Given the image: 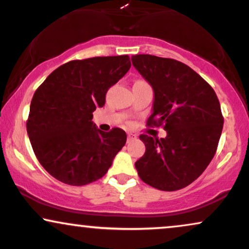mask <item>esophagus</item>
<instances>
[{
    "label": "esophagus",
    "instance_id": "34e87169",
    "mask_svg": "<svg viewBox=\"0 0 249 249\" xmlns=\"http://www.w3.org/2000/svg\"><path fill=\"white\" fill-rule=\"evenodd\" d=\"M137 139V135L133 134V133H128L127 134V142H131V141H133Z\"/></svg>",
    "mask_w": 249,
    "mask_h": 249
}]
</instances>
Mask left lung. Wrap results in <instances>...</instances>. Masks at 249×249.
Masks as SVG:
<instances>
[{"mask_svg":"<svg viewBox=\"0 0 249 249\" xmlns=\"http://www.w3.org/2000/svg\"><path fill=\"white\" fill-rule=\"evenodd\" d=\"M132 64L154 90L147 126H163L165 138L141 134L146 146L135 162L141 180L161 191L188 186L209 165L223 130L221 105L213 87L172 58L132 56Z\"/></svg>","mask_w":249,"mask_h":249,"instance_id":"left-lung-1","label":"left lung"}]
</instances>
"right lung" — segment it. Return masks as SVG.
I'll list each match as a JSON object with an SVG mask.
<instances>
[{"mask_svg": "<svg viewBox=\"0 0 249 249\" xmlns=\"http://www.w3.org/2000/svg\"><path fill=\"white\" fill-rule=\"evenodd\" d=\"M127 55L70 61L37 87L26 122L37 161L49 175L71 186L102 178L126 142V133L93 124L106 94L130 70Z\"/></svg>", "mask_w": 249, "mask_h": 249, "instance_id": "add662e5", "label": "right lung"}]
</instances>
